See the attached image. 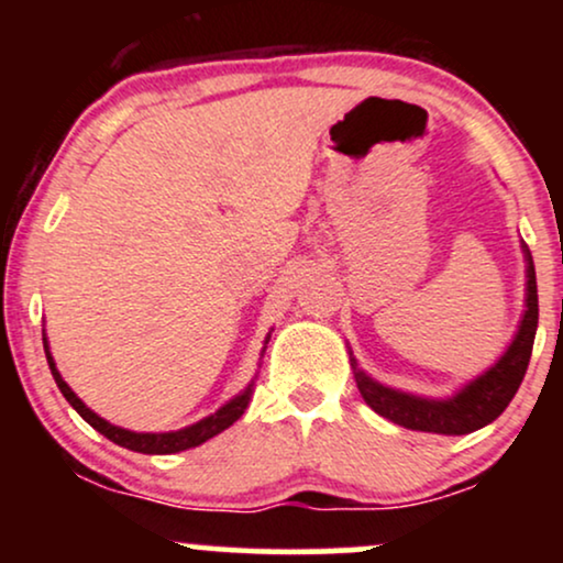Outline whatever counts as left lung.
I'll use <instances>...</instances> for the list:
<instances>
[{
    "instance_id": "left-lung-1",
    "label": "left lung",
    "mask_w": 563,
    "mask_h": 563,
    "mask_svg": "<svg viewBox=\"0 0 563 563\" xmlns=\"http://www.w3.org/2000/svg\"><path fill=\"white\" fill-rule=\"evenodd\" d=\"M527 254V312L521 320L519 333H516L514 344L508 352L497 360L495 367H489L484 376L471 380L463 391H457L452 399H421L410 397V394L386 389L367 378L363 371H357V363L352 360L354 378H357V389L363 399L378 416L389 418L391 423L405 426L412 431H434V434H471V431L482 429V426L493 423L503 410H506L514 394L519 391L521 380H525L529 357H532L534 331H538V280H534V264L532 254L525 245Z\"/></svg>"
}]
</instances>
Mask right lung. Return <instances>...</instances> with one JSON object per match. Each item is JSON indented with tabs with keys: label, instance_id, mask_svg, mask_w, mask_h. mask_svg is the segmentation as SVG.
Returning a JSON list of instances; mask_svg holds the SVG:
<instances>
[{
	"label": "right lung",
	"instance_id": "add662e5",
	"mask_svg": "<svg viewBox=\"0 0 563 563\" xmlns=\"http://www.w3.org/2000/svg\"><path fill=\"white\" fill-rule=\"evenodd\" d=\"M44 354H47V363H49V371H53L57 389H60L63 397H66L68 402L74 405V410L79 412L84 421L92 426V429L100 431L102 437L111 439V442L121 444V448L134 450V452H145V455H169V452L198 448V444H203L206 439L217 437L219 431L230 429V426L243 416V410L249 407V399H251V386H249V389H245L241 397L232 399V402L224 405L222 410H217L214 416H209V418H203V421L187 426V429H183V431H169V434H134V431L119 429V426L102 421L100 416H95V412L89 410V407L84 405L74 391H70V386L66 384V380H63V376L57 373V367L53 363V354H49L47 339H44Z\"/></svg>",
	"mask_w": 563,
	"mask_h": 563
}]
</instances>
